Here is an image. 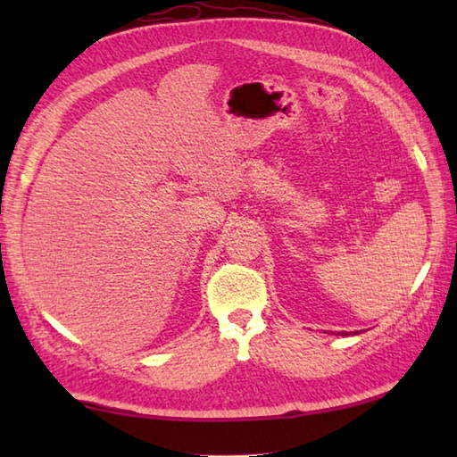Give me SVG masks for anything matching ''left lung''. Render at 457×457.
Segmentation results:
<instances>
[{"instance_id":"obj_1","label":"left lung","mask_w":457,"mask_h":457,"mask_svg":"<svg viewBox=\"0 0 457 457\" xmlns=\"http://www.w3.org/2000/svg\"><path fill=\"white\" fill-rule=\"evenodd\" d=\"M342 336H347V332H342Z\"/></svg>"}]
</instances>
